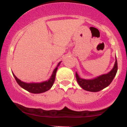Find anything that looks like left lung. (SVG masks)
Wrapping results in <instances>:
<instances>
[{
	"instance_id": "obj_1",
	"label": "left lung",
	"mask_w": 127,
	"mask_h": 127,
	"mask_svg": "<svg viewBox=\"0 0 127 127\" xmlns=\"http://www.w3.org/2000/svg\"><path fill=\"white\" fill-rule=\"evenodd\" d=\"M118 71V62H116L113 69L107 74L99 76L97 78L92 80H85L79 77L76 72V78L80 86L83 89L90 92H98L109 86L114 78Z\"/></svg>"
}]
</instances>
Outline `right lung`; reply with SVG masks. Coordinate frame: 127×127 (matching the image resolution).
<instances>
[{"mask_svg":"<svg viewBox=\"0 0 127 127\" xmlns=\"http://www.w3.org/2000/svg\"><path fill=\"white\" fill-rule=\"evenodd\" d=\"M60 62L58 63V65L55 69V70L53 71V74H52L51 77L50 79L46 82H42V83H27L25 82H22L19 79H18L17 77L15 76V74H13V76L15 77V80L18 83V84L20 85L21 87L24 89L25 90L28 91V92L31 93H34V94H38V93H44L45 91H47L48 90L50 89L51 88V87L53 86V83L55 82V76H56V72L58 69V67L59 66Z\"/></svg>","mask_w":127,"mask_h":127,"instance_id":"obj_1","label":"right lung"}]
</instances>
